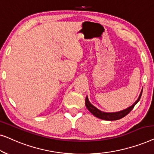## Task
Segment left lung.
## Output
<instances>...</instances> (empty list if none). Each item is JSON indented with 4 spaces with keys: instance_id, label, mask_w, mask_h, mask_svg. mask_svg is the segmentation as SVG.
I'll return each instance as SVG.
<instances>
[{
    "instance_id": "1",
    "label": "left lung",
    "mask_w": 154,
    "mask_h": 154,
    "mask_svg": "<svg viewBox=\"0 0 154 154\" xmlns=\"http://www.w3.org/2000/svg\"><path fill=\"white\" fill-rule=\"evenodd\" d=\"M142 92H141L140 97H139L137 100L131 106H130L129 108L125 109V110L119 111V112L106 113V112H103V111H101L100 110H99V109H97L95 106H94L92 104H90L89 100H88V97H86L85 98V106L87 107L88 110L90 111V113H91L92 114H93L94 116H96L97 118H99V119H102V120H106V121H116V120H119L122 119V118L125 117L126 115H128V113H129L130 111L133 109L134 106H135L137 103L140 101L141 96H142Z\"/></svg>"
}]
</instances>
